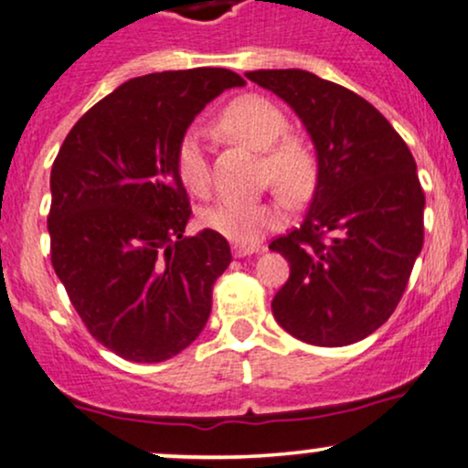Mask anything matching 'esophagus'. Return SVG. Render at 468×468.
<instances>
[{
	"label": "esophagus",
	"instance_id": "obj_1",
	"mask_svg": "<svg viewBox=\"0 0 468 468\" xmlns=\"http://www.w3.org/2000/svg\"><path fill=\"white\" fill-rule=\"evenodd\" d=\"M260 246L258 244H233V255L235 258H246V255H253V253H260Z\"/></svg>",
	"mask_w": 468,
	"mask_h": 468
}]
</instances>
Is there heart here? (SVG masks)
<instances>
[{
  "mask_svg": "<svg viewBox=\"0 0 468 468\" xmlns=\"http://www.w3.org/2000/svg\"><path fill=\"white\" fill-rule=\"evenodd\" d=\"M219 126L246 146L266 151L269 173L277 186L291 197H300L313 186L315 157L297 137H284L289 122L277 104L260 95H244L230 101L219 115ZM176 168L184 186L195 195H207L210 171L207 148L197 131L179 137ZM282 208L273 202L255 199H222L202 213V224L238 244H255L261 235L280 226Z\"/></svg>",
  "mask_w": 468,
  "mask_h": 468,
  "instance_id": "heart-1",
  "label": "heart"
}]
</instances>
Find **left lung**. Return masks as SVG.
Segmentation results:
<instances>
[{
    "label": "left lung",
    "mask_w": 468,
    "mask_h": 468,
    "mask_svg": "<svg viewBox=\"0 0 468 468\" xmlns=\"http://www.w3.org/2000/svg\"><path fill=\"white\" fill-rule=\"evenodd\" d=\"M295 111L317 159L304 219L269 244L291 264L273 297L277 324L315 346L364 340L391 317L424 242L418 166L364 97L300 69L250 70Z\"/></svg>",
    "instance_id": "left-lung-1"
}]
</instances>
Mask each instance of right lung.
Here are the masks:
<instances>
[{"label": "right lung", "instance_id": "obj_1", "mask_svg": "<svg viewBox=\"0 0 468 468\" xmlns=\"http://www.w3.org/2000/svg\"><path fill=\"white\" fill-rule=\"evenodd\" d=\"M229 69L128 80L70 128L50 171V261L97 342L128 362H164L207 326L230 246L186 238L191 204L176 146L219 92Z\"/></svg>", "mask_w": 468, "mask_h": 468}]
</instances>
